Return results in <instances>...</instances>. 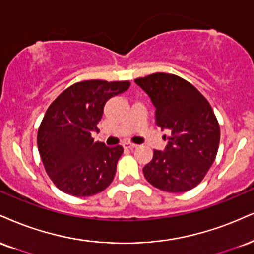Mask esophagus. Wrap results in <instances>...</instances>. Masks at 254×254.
<instances>
[{"label":"esophagus","instance_id":"1","mask_svg":"<svg viewBox=\"0 0 254 254\" xmlns=\"http://www.w3.org/2000/svg\"><path fill=\"white\" fill-rule=\"evenodd\" d=\"M123 148L124 149H133V148H136V144H133V143H130V142H124Z\"/></svg>","mask_w":254,"mask_h":254}]
</instances>
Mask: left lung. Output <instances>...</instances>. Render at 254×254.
Instances as JSON below:
<instances>
[{
  "label": "left lung",
  "mask_w": 254,
  "mask_h": 254,
  "mask_svg": "<svg viewBox=\"0 0 254 254\" xmlns=\"http://www.w3.org/2000/svg\"><path fill=\"white\" fill-rule=\"evenodd\" d=\"M135 82L150 97L157 127L170 132L164 151L154 150L143 168L146 181L169 193L196 187L214 162L220 142L218 119L208 100L190 82L169 73Z\"/></svg>",
  "instance_id": "8db88e82"
}]
</instances>
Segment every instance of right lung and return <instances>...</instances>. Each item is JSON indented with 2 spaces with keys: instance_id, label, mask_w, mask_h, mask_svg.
Instances as JSON below:
<instances>
[{
  "instance_id": "obj_1",
  "label": "right lung",
  "mask_w": 254,
  "mask_h": 254,
  "mask_svg": "<svg viewBox=\"0 0 254 254\" xmlns=\"http://www.w3.org/2000/svg\"><path fill=\"white\" fill-rule=\"evenodd\" d=\"M130 81L84 80L66 88L47 109L38 131V149L54 185L72 196H91L114 180L123 146L94 142L104 105Z\"/></svg>"
}]
</instances>
